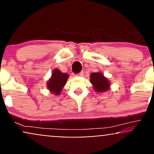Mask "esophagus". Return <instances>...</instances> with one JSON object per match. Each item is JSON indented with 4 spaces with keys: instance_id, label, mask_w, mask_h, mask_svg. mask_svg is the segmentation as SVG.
Wrapping results in <instances>:
<instances>
[{
    "instance_id": "1",
    "label": "esophagus",
    "mask_w": 154,
    "mask_h": 154,
    "mask_svg": "<svg viewBox=\"0 0 154 154\" xmlns=\"http://www.w3.org/2000/svg\"><path fill=\"white\" fill-rule=\"evenodd\" d=\"M84 75V72H81L80 73H79L78 75H77V76H80V77H82V76Z\"/></svg>"
}]
</instances>
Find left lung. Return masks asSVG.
<instances>
[{"label": "left lung", "instance_id": "1", "mask_svg": "<svg viewBox=\"0 0 154 154\" xmlns=\"http://www.w3.org/2000/svg\"><path fill=\"white\" fill-rule=\"evenodd\" d=\"M91 82L93 85L95 92L101 93V92H106L109 90L110 83L108 79L104 77L101 72H93L91 76Z\"/></svg>", "mask_w": 154, "mask_h": 154}]
</instances>
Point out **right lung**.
I'll list each match as a JSON object with an SVG mask.
<instances>
[{"instance_id":"obj_1","label":"right lung","mask_w":154,"mask_h":154,"mask_svg":"<svg viewBox=\"0 0 154 154\" xmlns=\"http://www.w3.org/2000/svg\"><path fill=\"white\" fill-rule=\"evenodd\" d=\"M68 77V74L62 73L60 70L55 69L47 83L48 89L56 95H59L66 85Z\"/></svg>"}]
</instances>
